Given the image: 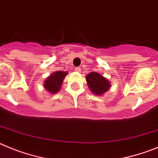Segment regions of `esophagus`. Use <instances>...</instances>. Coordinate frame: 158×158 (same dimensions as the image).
I'll use <instances>...</instances> for the list:
<instances>
[{"mask_svg":"<svg viewBox=\"0 0 158 158\" xmlns=\"http://www.w3.org/2000/svg\"><path fill=\"white\" fill-rule=\"evenodd\" d=\"M75 70H76V72H79L81 71V69H80V68H76V69H75Z\"/></svg>","mask_w":158,"mask_h":158,"instance_id":"obj_1","label":"esophagus"}]
</instances>
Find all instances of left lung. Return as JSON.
<instances>
[{
  "label": "left lung",
  "mask_w": 158,
  "mask_h": 158,
  "mask_svg": "<svg viewBox=\"0 0 158 158\" xmlns=\"http://www.w3.org/2000/svg\"><path fill=\"white\" fill-rule=\"evenodd\" d=\"M89 89L96 95H102L109 90L110 82L106 78L98 72H90L86 77Z\"/></svg>",
  "instance_id": "obj_1"
}]
</instances>
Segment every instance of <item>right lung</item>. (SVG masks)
<instances>
[{
  "instance_id": "right-lung-1",
  "label": "right lung",
  "mask_w": 158,
  "mask_h": 158,
  "mask_svg": "<svg viewBox=\"0 0 158 158\" xmlns=\"http://www.w3.org/2000/svg\"><path fill=\"white\" fill-rule=\"evenodd\" d=\"M66 75H68V72L62 71H57L51 74L44 82L45 89L51 94H56L60 89L62 82Z\"/></svg>"
}]
</instances>
